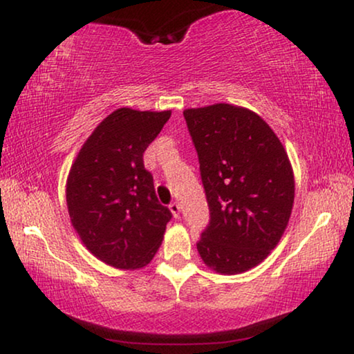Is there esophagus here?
I'll return each instance as SVG.
<instances>
[{
  "label": "esophagus",
  "mask_w": 354,
  "mask_h": 354,
  "mask_svg": "<svg viewBox=\"0 0 354 354\" xmlns=\"http://www.w3.org/2000/svg\"><path fill=\"white\" fill-rule=\"evenodd\" d=\"M169 207H171L174 217H178V214H180V205H178L177 201H174V203H171V205H169Z\"/></svg>",
  "instance_id": "obj_1"
}]
</instances>
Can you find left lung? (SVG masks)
I'll use <instances>...</instances> for the list:
<instances>
[{
	"instance_id": "8db88e82",
	"label": "left lung",
	"mask_w": 354,
	"mask_h": 354,
	"mask_svg": "<svg viewBox=\"0 0 354 354\" xmlns=\"http://www.w3.org/2000/svg\"><path fill=\"white\" fill-rule=\"evenodd\" d=\"M200 161L209 224L196 243L207 268L245 272L268 258L295 200L292 164L253 111L225 103L183 111Z\"/></svg>"
}]
</instances>
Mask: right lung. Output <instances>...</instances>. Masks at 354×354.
Returning <instances> with one entry per match:
<instances>
[{
	"mask_svg": "<svg viewBox=\"0 0 354 354\" xmlns=\"http://www.w3.org/2000/svg\"><path fill=\"white\" fill-rule=\"evenodd\" d=\"M171 111L111 113L72 164L66 185L67 209L82 243L118 269L133 270L154 258L172 212L158 201L143 153Z\"/></svg>",
	"mask_w": 354,
	"mask_h": 354,
	"instance_id": "add662e5",
	"label": "right lung"
}]
</instances>
